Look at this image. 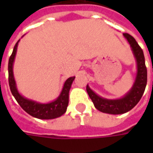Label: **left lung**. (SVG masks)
Here are the masks:
<instances>
[{"label":"left lung","instance_id":"obj_1","mask_svg":"<svg viewBox=\"0 0 153 153\" xmlns=\"http://www.w3.org/2000/svg\"><path fill=\"white\" fill-rule=\"evenodd\" d=\"M123 36L126 37L131 46L137 61V76L132 89L123 98L111 100L98 96L95 93L92 91L88 85L86 88L87 92L95 108L102 112L109 114H123L134 108L142 97L147 82V70L145 64L143 51L131 35L128 33H123Z\"/></svg>","mask_w":153,"mask_h":153}]
</instances>
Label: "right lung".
<instances>
[{"label": "right lung", "instance_id": "add662e5", "mask_svg": "<svg viewBox=\"0 0 153 153\" xmlns=\"http://www.w3.org/2000/svg\"><path fill=\"white\" fill-rule=\"evenodd\" d=\"M18 43L19 42L15 44L13 51L12 53V55L9 58L8 61L9 87L15 100L19 104V105L24 111H25L28 114H30L34 117H36L39 119H53L60 117L66 111L68 103H69V91L75 77L68 78L65 82L63 90L59 98L54 101L48 104H39L21 96L16 88L13 73V64L14 60Z\"/></svg>", "mask_w": 153, "mask_h": 153}]
</instances>
